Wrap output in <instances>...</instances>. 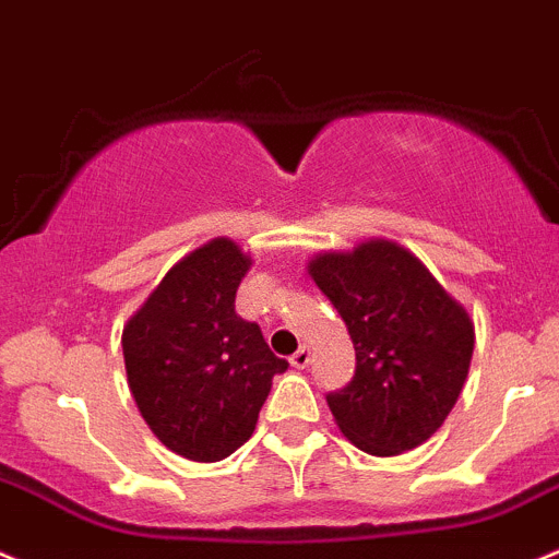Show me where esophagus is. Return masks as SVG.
Here are the masks:
<instances>
[{"label": "esophagus", "instance_id": "obj_1", "mask_svg": "<svg viewBox=\"0 0 559 559\" xmlns=\"http://www.w3.org/2000/svg\"><path fill=\"white\" fill-rule=\"evenodd\" d=\"M292 366L295 368H306L308 362H311V349H308V346H300V349L295 352V355H292Z\"/></svg>", "mask_w": 559, "mask_h": 559}]
</instances>
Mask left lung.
Masks as SVG:
<instances>
[{
    "instance_id": "8db88e82",
    "label": "left lung",
    "mask_w": 559,
    "mask_h": 559,
    "mask_svg": "<svg viewBox=\"0 0 559 559\" xmlns=\"http://www.w3.org/2000/svg\"><path fill=\"white\" fill-rule=\"evenodd\" d=\"M308 275L355 346V377L328 395L341 435L371 456L424 445L467 382L475 349L467 308L409 248L388 237L313 253Z\"/></svg>"
}]
</instances>
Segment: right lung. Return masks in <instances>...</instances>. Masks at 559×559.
I'll return each instance as SVG.
<instances>
[{
    "instance_id": "1",
    "label": "right lung",
    "mask_w": 559,
    "mask_h": 559,
    "mask_svg": "<svg viewBox=\"0 0 559 559\" xmlns=\"http://www.w3.org/2000/svg\"><path fill=\"white\" fill-rule=\"evenodd\" d=\"M251 253L213 237L182 257L122 328L128 388L171 453L221 462L253 435L275 373L289 362L235 313Z\"/></svg>"
}]
</instances>
